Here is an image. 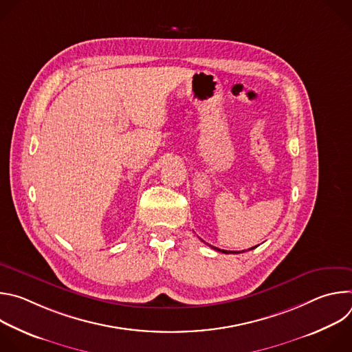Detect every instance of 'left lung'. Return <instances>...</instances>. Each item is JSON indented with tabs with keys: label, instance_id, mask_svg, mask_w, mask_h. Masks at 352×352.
Masks as SVG:
<instances>
[{
	"label": "left lung",
	"instance_id": "left-lung-1",
	"mask_svg": "<svg viewBox=\"0 0 352 352\" xmlns=\"http://www.w3.org/2000/svg\"><path fill=\"white\" fill-rule=\"evenodd\" d=\"M213 249H216V250H219V252H223V254H239V252H230V250H224V249H219V248H214V246H212ZM256 246H252V248H249V249H255ZM242 252H245V250H242Z\"/></svg>",
	"mask_w": 352,
	"mask_h": 352
}]
</instances>
